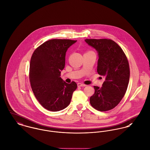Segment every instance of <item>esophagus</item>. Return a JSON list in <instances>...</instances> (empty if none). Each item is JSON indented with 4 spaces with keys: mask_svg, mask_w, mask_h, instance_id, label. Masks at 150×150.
Returning <instances> with one entry per match:
<instances>
[{
    "mask_svg": "<svg viewBox=\"0 0 150 150\" xmlns=\"http://www.w3.org/2000/svg\"><path fill=\"white\" fill-rule=\"evenodd\" d=\"M77 84H78V87H84V86H86V84L81 83H78Z\"/></svg>",
    "mask_w": 150,
    "mask_h": 150,
    "instance_id": "esophagus-1",
    "label": "esophagus"
}]
</instances>
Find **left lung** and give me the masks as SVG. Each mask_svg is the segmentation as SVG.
I'll return each mask as SVG.
<instances>
[{
	"label": "left lung",
	"instance_id": "1",
	"mask_svg": "<svg viewBox=\"0 0 150 150\" xmlns=\"http://www.w3.org/2000/svg\"><path fill=\"white\" fill-rule=\"evenodd\" d=\"M85 41L98 52L97 72L106 78L102 87L94 86L95 93L90 98V104L100 112L111 110L120 102L127 90L130 76L127 57L112 40L86 39Z\"/></svg>",
	"mask_w": 150,
	"mask_h": 150
}]
</instances>
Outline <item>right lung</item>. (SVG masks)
<instances>
[{"mask_svg": "<svg viewBox=\"0 0 150 150\" xmlns=\"http://www.w3.org/2000/svg\"><path fill=\"white\" fill-rule=\"evenodd\" d=\"M76 40L53 39L34 51L29 68V79L34 94L46 109L57 112L70 103L77 88L75 82L67 83L60 74L65 66L66 53Z\"/></svg>", "mask_w": 150, "mask_h": 150, "instance_id": "right-lung-1", "label": "right lung"}]
</instances>
